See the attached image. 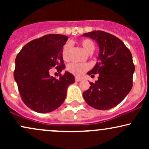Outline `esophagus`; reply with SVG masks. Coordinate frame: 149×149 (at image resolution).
I'll return each mask as SVG.
<instances>
[{
	"mask_svg": "<svg viewBox=\"0 0 149 149\" xmlns=\"http://www.w3.org/2000/svg\"><path fill=\"white\" fill-rule=\"evenodd\" d=\"M75 80H76V82H79V81H80V80H81L82 79L80 78H78V77H76V78H75Z\"/></svg>",
	"mask_w": 149,
	"mask_h": 149,
	"instance_id": "34e87169",
	"label": "esophagus"
}]
</instances>
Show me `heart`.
<instances>
[{
	"instance_id": "obj_1",
	"label": "heart",
	"mask_w": 149,
	"mask_h": 149,
	"mask_svg": "<svg viewBox=\"0 0 149 149\" xmlns=\"http://www.w3.org/2000/svg\"><path fill=\"white\" fill-rule=\"evenodd\" d=\"M80 45L82 46L84 50L86 52L91 54L95 50V43L91 39L85 38L80 40ZM71 50V44L69 42L65 43L63 46L62 51H61V55L63 59L65 61H68L70 58V54ZM90 65L88 64H78V63H71L67 66L66 69L69 73H72L76 76H81L85 71H87L90 69Z\"/></svg>"
}]
</instances>
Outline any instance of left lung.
Returning a JSON list of instances; mask_svg holds the SVG:
<instances>
[{
  "instance_id": "1",
  "label": "left lung",
  "mask_w": 149,
  "mask_h": 149,
  "mask_svg": "<svg viewBox=\"0 0 149 149\" xmlns=\"http://www.w3.org/2000/svg\"><path fill=\"white\" fill-rule=\"evenodd\" d=\"M83 36L95 40L100 47L98 61L88 73L98 80L83 92V98L90 107L108 110L124 100L132 88L134 65L130 51L118 38L102 31L85 33Z\"/></svg>"
}]
</instances>
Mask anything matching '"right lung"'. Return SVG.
I'll return each instance as SVG.
<instances>
[{"label":"right lung","mask_w":149,"mask_h":149,"mask_svg":"<svg viewBox=\"0 0 149 149\" xmlns=\"http://www.w3.org/2000/svg\"><path fill=\"white\" fill-rule=\"evenodd\" d=\"M68 36L48 34L31 40L22 47L15 59L14 78L22 100L38 113L53 111L62 104L74 76L66 71L59 79L49 76L55 66L61 72L65 69L61 55Z\"/></svg>","instance_id":"add662e5"}]
</instances>
